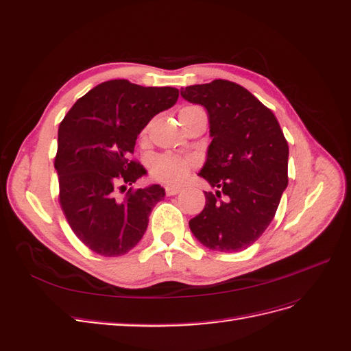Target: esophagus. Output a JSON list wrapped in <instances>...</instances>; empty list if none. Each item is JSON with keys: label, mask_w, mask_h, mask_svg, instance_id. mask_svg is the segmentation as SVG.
Here are the masks:
<instances>
[{"label": "esophagus", "mask_w": 351, "mask_h": 351, "mask_svg": "<svg viewBox=\"0 0 351 351\" xmlns=\"http://www.w3.org/2000/svg\"><path fill=\"white\" fill-rule=\"evenodd\" d=\"M180 192H182V189L177 187V186H168V187H165V193H167L168 196L178 195Z\"/></svg>", "instance_id": "1"}]
</instances>
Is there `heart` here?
<instances>
[{
    "instance_id": "1",
    "label": "heart",
    "mask_w": 351,
    "mask_h": 351,
    "mask_svg": "<svg viewBox=\"0 0 351 351\" xmlns=\"http://www.w3.org/2000/svg\"><path fill=\"white\" fill-rule=\"evenodd\" d=\"M197 107H186L183 111L195 110ZM147 127L143 130L146 134ZM190 169V162L187 159L173 156V155H158L151 161V174L162 183L174 184L180 183L187 176Z\"/></svg>"
}]
</instances>
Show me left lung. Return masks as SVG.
I'll list each match as a JSON object with an SVG mask.
<instances>
[{
    "label": "left lung",
    "instance_id": "1",
    "mask_svg": "<svg viewBox=\"0 0 351 351\" xmlns=\"http://www.w3.org/2000/svg\"><path fill=\"white\" fill-rule=\"evenodd\" d=\"M208 112L206 161L199 171L215 193L189 221L193 236L218 252L247 249L268 228L289 184V143L271 110L237 83L214 80L180 89Z\"/></svg>",
    "mask_w": 351,
    "mask_h": 351
}]
</instances>
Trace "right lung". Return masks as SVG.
<instances>
[{
	"label": "right lung",
	"mask_w": 351,
	"mask_h": 351,
	"mask_svg": "<svg viewBox=\"0 0 351 351\" xmlns=\"http://www.w3.org/2000/svg\"><path fill=\"white\" fill-rule=\"evenodd\" d=\"M177 99L176 88L108 80L77 99L61 121L54 162L60 205L74 234L95 253L121 256L142 240L165 190L151 184L119 199L117 187L146 174L129 154L146 124Z\"/></svg>",
	"instance_id": "1"
}]
</instances>
